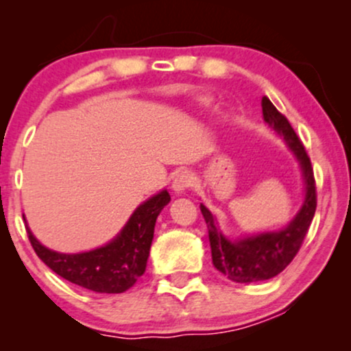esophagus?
I'll return each instance as SVG.
<instances>
[{
	"mask_svg": "<svg viewBox=\"0 0 351 351\" xmlns=\"http://www.w3.org/2000/svg\"><path fill=\"white\" fill-rule=\"evenodd\" d=\"M189 186H191V176H189L186 171H181L175 176V178H173L171 189L176 193V195H183Z\"/></svg>",
	"mask_w": 351,
	"mask_h": 351,
	"instance_id": "obj_1",
	"label": "esophagus"
}]
</instances>
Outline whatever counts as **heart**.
I'll list each match as a JSON object with an SVG mask.
<instances>
[{"instance_id": "obj_1", "label": "heart", "mask_w": 351, "mask_h": 351, "mask_svg": "<svg viewBox=\"0 0 351 351\" xmlns=\"http://www.w3.org/2000/svg\"><path fill=\"white\" fill-rule=\"evenodd\" d=\"M201 102H203V104H204V106H208V104H209V100H206V99H204V100H201Z\"/></svg>"}]
</instances>
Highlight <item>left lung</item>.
I'll return each instance as SVG.
<instances>
[{
    "mask_svg": "<svg viewBox=\"0 0 351 351\" xmlns=\"http://www.w3.org/2000/svg\"><path fill=\"white\" fill-rule=\"evenodd\" d=\"M263 115L264 122L284 140L300 165L304 178V199L300 209L287 226L237 239H231L224 234L219 229L216 216L203 203L199 204L208 226L213 264L229 280L239 284L269 280L284 271L299 252L317 208L313 168L299 136L293 132L289 120L274 107L267 97L263 99Z\"/></svg>",
    "mask_w": 351,
    "mask_h": 351,
    "instance_id": "left-lung-1",
    "label": "left lung"
}]
</instances>
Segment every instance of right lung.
<instances>
[{"label": "right lung", "instance_id": "add662e5", "mask_svg": "<svg viewBox=\"0 0 351 351\" xmlns=\"http://www.w3.org/2000/svg\"><path fill=\"white\" fill-rule=\"evenodd\" d=\"M170 199V193L162 189L143 201L114 239L92 251L77 254L52 251L36 239L26 224L27 237L39 259L58 276L92 292L122 293L143 276L156 217Z\"/></svg>", "mask_w": 351, "mask_h": 351}]
</instances>
